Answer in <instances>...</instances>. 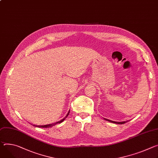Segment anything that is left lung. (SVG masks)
Segmentation results:
<instances>
[{
  "mask_svg": "<svg viewBox=\"0 0 158 158\" xmlns=\"http://www.w3.org/2000/svg\"><path fill=\"white\" fill-rule=\"evenodd\" d=\"M105 120L110 122H111V123H117V124H123L125 123V122H114V121H111V120H108V119H106L105 118Z\"/></svg>",
  "mask_w": 158,
  "mask_h": 158,
  "instance_id": "obj_1",
  "label": "left lung"
}]
</instances>
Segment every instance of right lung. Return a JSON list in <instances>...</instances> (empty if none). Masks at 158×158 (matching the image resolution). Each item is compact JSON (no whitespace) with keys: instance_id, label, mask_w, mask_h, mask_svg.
<instances>
[{"instance_id":"right-lung-1","label":"right lung","mask_w":158,"mask_h":158,"mask_svg":"<svg viewBox=\"0 0 158 158\" xmlns=\"http://www.w3.org/2000/svg\"><path fill=\"white\" fill-rule=\"evenodd\" d=\"M69 113H70V111L68 112V113H67V115L65 116V117L64 118H63L62 120H61L60 121H59V122H56V123H53V124H49V125H34V126H35V127H41V128H49V127H52V126H53L54 125H55V124H56V123H61V122H62L66 118H67V117H68V115H69Z\"/></svg>"}]
</instances>
